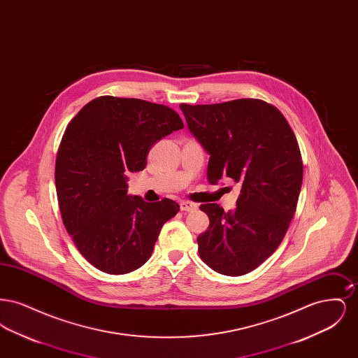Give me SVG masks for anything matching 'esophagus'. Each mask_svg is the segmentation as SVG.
I'll return each mask as SVG.
<instances>
[{
    "mask_svg": "<svg viewBox=\"0 0 358 358\" xmlns=\"http://www.w3.org/2000/svg\"><path fill=\"white\" fill-rule=\"evenodd\" d=\"M180 209L182 212H192V210H196L197 209V204L196 203H192V201H181L180 203Z\"/></svg>",
    "mask_w": 358,
    "mask_h": 358,
    "instance_id": "obj_1",
    "label": "esophagus"
}]
</instances>
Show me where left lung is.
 <instances>
[{
  "mask_svg": "<svg viewBox=\"0 0 358 358\" xmlns=\"http://www.w3.org/2000/svg\"><path fill=\"white\" fill-rule=\"evenodd\" d=\"M187 127L209 154L206 177L241 185L235 210L200 205L209 227L199 254L216 273L240 276L273 255L294 217L303 178L298 141L283 114L260 99L181 103Z\"/></svg>",
  "mask_w": 358,
  "mask_h": 358,
  "instance_id": "8db88e82",
  "label": "left lung"
}]
</instances>
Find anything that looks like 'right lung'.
Here are the masks:
<instances>
[{
    "label": "right lung",
    "instance_id": "obj_1",
    "mask_svg": "<svg viewBox=\"0 0 358 358\" xmlns=\"http://www.w3.org/2000/svg\"><path fill=\"white\" fill-rule=\"evenodd\" d=\"M184 127L168 106L99 96L69 122L55 166L64 227L85 260L122 275L143 266L180 205L127 194V174L143 171L152 146Z\"/></svg>",
    "mask_w": 358,
    "mask_h": 358
}]
</instances>
